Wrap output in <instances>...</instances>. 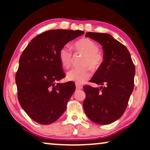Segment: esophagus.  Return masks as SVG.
Returning a JSON list of instances; mask_svg holds the SVG:
<instances>
[{"label": "esophagus", "instance_id": "obj_1", "mask_svg": "<svg viewBox=\"0 0 150 150\" xmlns=\"http://www.w3.org/2000/svg\"><path fill=\"white\" fill-rule=\"evenodd\" d=\"M75 86H76V89L77 90H81L83 88V86H82V85H81V84H79V83H76Z\"/></svg>", "mask_w": 150, "mask_h": 150}]
</instances>
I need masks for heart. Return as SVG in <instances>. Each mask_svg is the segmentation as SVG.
Masks as SVG:
<instances>
[{"label":"heart","instance_id":"heart-1","mask_svg":"<svg viewBox=\"0 0 150 150\" xmlns=\"http://www.w3.org/2000/svg\"><path fill=\"white\" fill-rule=\"evenodd\" d=\"M75 46L78 51L85 54L81 61V67L73 68L67 73V79L69 81H75L77 83L85 82L90 76L89 67L97 69L103 62V55L98 51V47L95 42L89 39H82L76 42ZM59 60L63 67L68 69L71 66L73 60V54L69 45L61 47L58 53Z\"/></svg>","mask_w":150,"mask_h":150}]
</instances>
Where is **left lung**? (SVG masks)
Returning <instances> with one entry per match:
<instances>
[{
  "instance_id": "8db88e82",
  "label": "left lung",
  "mask_w": 150,
  "mask_h": 150,
  "mask_svg": "<svg viewBox=\"0 0 150 150\" xmlns=\"http://www.w3.org/2000/svg\"><path fill=\"white\" fill-rule=\"evenodd\" d=\"M86 36L103 47V62L90 81L104 86H84L83 107L90 120L105 125L116 121L125 111L133 91L135 67L127 48L111 35L88 32Z\"/></svg>"
}]
</instances>
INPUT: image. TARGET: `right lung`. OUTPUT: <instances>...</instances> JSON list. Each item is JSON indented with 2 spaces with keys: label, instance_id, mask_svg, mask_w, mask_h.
Segmentation results:
<instances>
[{
  "label": "right lung",
  "instance_id": "1",
  "mask_svg": "<svg viewBox=\"0 0 150 150\" xmlns=\"http://www.w3.org/2000/svg\"><path fill=\"white\" fill-rule=\"evenodd\" d=\"M81 30H51L30 42L21 55L16 75L18 100L28 116L39 124L56 122L64 112L75 90L73 81L57 83L65 75L58 53Z\"/></svg>",
  "mask_w": 150,
  "mask_h": 150
}]
</instances>
